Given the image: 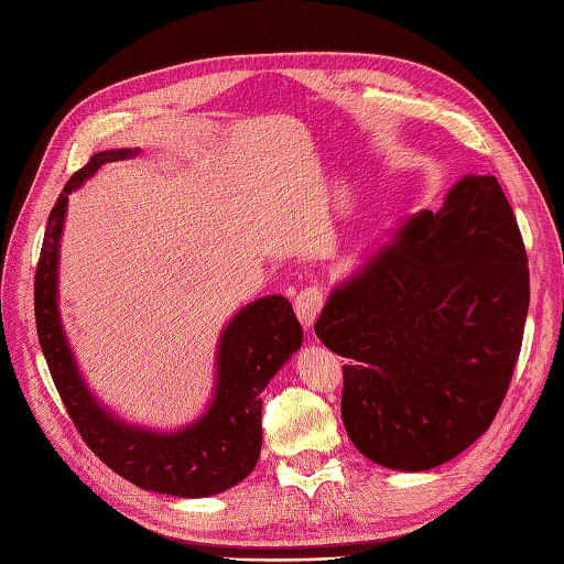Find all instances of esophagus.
<instances>
[{"instance_id":"1","label":"esophagus","mask_w":564,"mask_h":564,"mask_svg":"<svg viewBox=\"0 0 564 564\" xmlns=\"http://www.w3.org/2000/svg\"><path fill=\"white\" fill-rule=\"evenodd\" d=\"M322 305H325V293H322V289H317V285H307V289L297 293L293 301L295 315L303 322V327H313Z\"/></svg>"}]
</instances>
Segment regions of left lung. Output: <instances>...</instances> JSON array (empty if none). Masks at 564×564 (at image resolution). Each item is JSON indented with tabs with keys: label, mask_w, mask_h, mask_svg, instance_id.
Returning <instances> with one entry per match:
<instances>
[{
	"label": "left lung",
	"mask_w": 564,
	"mask_h": 564,
	"mask_svg": "<svg viewBox=\"0 0 564 564\" xmlns=\"http://www.w3.org/2000/svg\"><path fill=\"white\" fill-rule=\"evenodd\" d=\"M529 297L505 191L495 176H463L322 307L317 337L346 358L341 419L354 446L419 473L480 438L509 390Z\"/></svg>",
	"instance_id": "left-lung-1"
}]
</instances>
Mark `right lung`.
<instances>
[{"label": "right lung", "mask_w": 564, "mask_h": 564, "mask_svg": "<svg viewBox=\"0 0 564 564\" xmlns=\"http://www.w3.org/2000/svg\"><path fill=\"white\" fill-rule=\"evenodd\" d=\"M138 150L97 152L72 174L47 215L43 249L35 269V329L55 388L84 443L142 489L172 497H210L242 482L261 451V392L289 358L301 349L303 327L289 297L267 295L249 303L223 329L215 361V394L191 426L160 434L130 426L106 412L84 386L65 339L57 310V251L67 196L106 162L133 158Z\"/></svg>", "instance_id": "right-lung-1"}]
</instances>
